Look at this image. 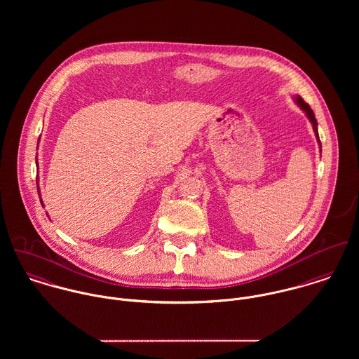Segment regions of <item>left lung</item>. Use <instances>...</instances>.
I'll list each match as a JSON object with an SVG mask.
<instances>
[{
	"label": "left lung",
	"mask_w": 359,
	"mask_h": 359,
	"mask_svg": "<svg viewBox=\"0 0 359 359\" xmlns=\"http://www.w3.org/2000/svg\"><path fill=\"white\" fill-rule=\"evenodd\" d=\"M296 102L299 103V106L306 111V114H307L308 118H309V121L312 123V128H313V133H315V137H316V140H318V142H319V145H320V141H319V135H318V123H316V118H315V114H313V111H312V109L309 107V104L308 103L304 102V100L302 98V97H297L296 98Z\"/></svg>",
	"instance_id": "1"
}]
</instances>
